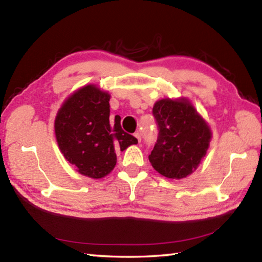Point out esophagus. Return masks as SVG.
<instances>
[{"mask_svg": "<svg viewBox=\"0 0 262 262\" xmlns=\"http://www.w3.org/2000/svg\"><path fill=\"white\" fill-rule=\"evenodd\" d=\"M134 136L136 137V140H137V141L141 142V134H140V132H136L135 134H134Z\"/></svg>", "mask_w": 262, "mask_h": 262, "instance_id": "34e87169", "label": "esophagus"}]
</instances>
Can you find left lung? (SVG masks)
Instances as JSON below:
<instances>
[{
  "instance_id": "8db88e82",
  "label": "left lung",
  "mask_w": 262,
  "mask_h": 262,
  "mask_svg": "<svg viewBox=\"0 0 262 262\" xmlns=\"http://www.w3.org/2000/svg\"><path fill=\"white\" fill-rule=\"evenodd\" d=\"M152 113L159 134L150 163L168 179L186 178L206 156L211 140L209 125L185 97L157 100Z\"/></svg>"
}]
</instances>
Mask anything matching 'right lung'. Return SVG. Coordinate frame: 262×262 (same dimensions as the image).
Returning <instances> with one entry per match:
<instances>
[{"label":"right lung","instance_id":"1","mask_svg":"<svg viewBox=\"0 0 262 262\" xmlns=\"http://www.w3.org/2000/svg\"><path fill=\"white\" fill-rule=\"evenodd\" d=\"M108 92L86 84L73 92L61 105L54 130L64 158L82 176L100 179L117 164L115 150L123 151L137 140L122 130L119 115L110 120Z\"/></svg>","mask_w":262,"mask_h":262}]
</instances>
